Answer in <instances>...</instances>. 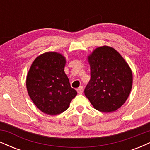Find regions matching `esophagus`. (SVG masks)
Returning <instances> with one entry per match:
<instances>
[{"mask_svg":"<svg viewBox=\"0 0 150 150\" xmlns=\"http://www.w3.org/2000/svg\"><path fill=\"white\" fill-rule=\"evenodd\" d=\"M77 92L78 94H82V93L83 92V87H82V86H80V87H78V88L77 89Z\"/></svg>","mask_w":150,"mask_h":150,"instance_id":"obj_1","label":"esophagus"}]
</instances>
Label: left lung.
<instances>
[{"label": "left lung", "instance_id": "1", "mask_svg": "<svg viewBox=\"0 0 150 150\" xmlns=\"http://www.w3.org/2000/svg\"><path fill=\"white\" fill-rule=\"evenodd\" d=\"M88 59L91 78L85 89V96L98 111H116L131 91L130 67L118 51L106 46L96 49Z\"/></svg>", "mask_w": 150, "mask_h": 150}]
</instances>
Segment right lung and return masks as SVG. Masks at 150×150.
Instances as JSON below:
<instances>
[{"label": "right lung", "mask_w": 150, "mask_h": 150, "mask_svg": "<svg viewBox=\"0 0 150 150\" xmlns=\"http://www.w3.org/2000/svg\"><path fill=\"white\" fill-rule=\"evenodd\" d=\"M65 59L56 52L43 53L34 60L27 77V88L42 112L57 115L68 109L77 95L64 72Z\"/></svg>", "instance_id": "obj_1"}]
</instances>
